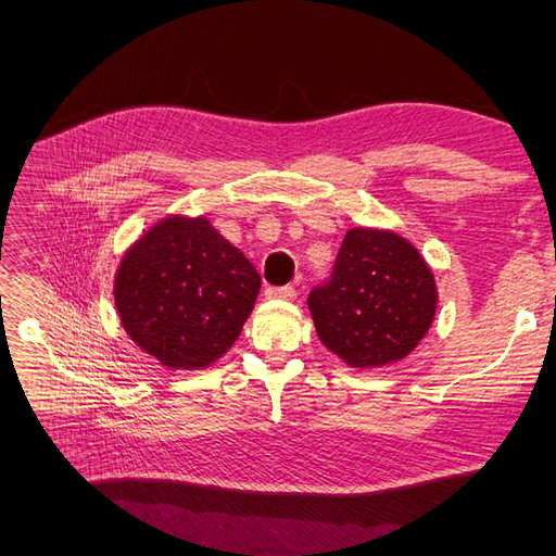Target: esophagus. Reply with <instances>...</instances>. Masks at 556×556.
<instances>
[{
  "instance_id": "1",
  "label": "esophagus",
  "mask_w": 556,
  "mask_h": 556,
  "mask_svg": "<svg viewBox=\"0 0 556 556\" xmlns=\"http://www.w3.org/2000/svg\"><path fill=\"white\" fill-rule=\"evenodd\" d=\"M265 296L271 301H293L296 299V289L293 287H269L265 291Z\"/></svg>"
}]
</instances>
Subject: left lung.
<instances>
[{
  "instance_id": "1",
  "label": "left lung",
  "mask_w": 556,
  "mask_h": 556,
  "mask_svg": "<svg viewBox=\"0 0 556 556\" xmlns=\"http://www.w3.org/2000/svg\"><path fill=\"white\" fill-rule=\"evenodd\" d=\"M440 291L428 260L394 229L351 227L334 277L308 308L323 344L353 370L404 361L432 327Z\"/></svg>"
}]
</instances>
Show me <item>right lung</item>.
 I'll return each instance as SVG.
<instances>
[{
	"label": "right lung",
	"instance_id": "add662e5",
	"mask_svg": "<svg viewBox=\"0 0 556 556\" xmlns=\"http://www.w3.org/2000/svg\"><path fill=\"white\" fill-rule=\"evenodd\" d=\"M260 275L207 215L172 212L126 248L114 305L128 339L167 370H205L255 308Z\"/></svg>",
	"mask_w": 556,
	"mask_h": 556
}]
</instances>
